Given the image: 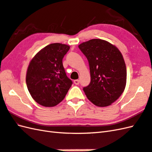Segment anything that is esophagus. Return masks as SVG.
Returning a JSON list of instances; mask_svg holds the SVG:
<instances>
[{"label": "esophagus", "mask_w": 152, "mask_h": 152, "mask_svg": "<svg viewBox=\"0 0 152 152\" xmlns=\"http://www.w3.org/2000/svg\"><path fill=\"white\" fill-rule=\"evenodd\" d=\"M73 83H74V84H75V85H78L79 84V80H73Z\"/></svg>", "instance_id": "1"}]
</instances>
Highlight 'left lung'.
Listing matches in <instances>:
<instances>
[{
	"label": "left lung",
	"mask_w": 152,
	"mask_h": 152,
	"mask_svg": "<svg viewBox=\"0 0 152 152\" xmlns=\"http://www.w3.org/2000/svg\"><path fill=\"white\" fill-rule=\"evenodd\" d=\"M79 48L90 66V85L83 88L87 98L97 107L110 105L126 85V66L122 53L116 46L101 39L83 42Z\"/></svg>",
	"instance_id": "1"
}]
</instances>
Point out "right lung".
<instances>
[{
	"label": "right lung",
	"mask_w": 152,
	"mask_h": 152,
	"mask_svg": "<svg viewBox=\"0 0 152 152\" xmlns=\"http://www.w3.org/2000/svg\"><path fill=\"white\" fill-rule=\"evenodd\" d=\"M69 48L62 43H51L40 50L30 62L26 86L34 100L43 107L58 104L72 86V80L67 77L62 64Z\"/></svg>",
	"instance_id": "right-lung-1"
}]
</instances>
